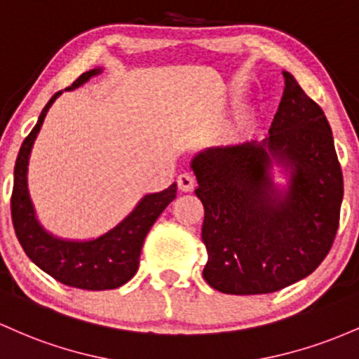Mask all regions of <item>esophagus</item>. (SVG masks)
Returning <instances> with one entry per match:
<instances>
[{
	"instance_id": "1",
	"label": "esophagus",
	"mask_w": 359,
	"mask_h": 359,
	"mask_svg": "<svg viewBox=\"0 0 359 359\" xmlns=\"http://www.w3.org/2000/svg\"><path fill=\"white\" fill-rule=\"evenodd\" d=\"M196 187V180L191 172H181L178 176V188L181 191H191Z\"/></svg>"
}]
</instances>
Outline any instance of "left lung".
I'll return each instance as SVG.
<instances>
[{
	"mask_svg": "<svg viewBox=\"0 0 359 359\" xmlns=\"http://www.w3.org/2000/svg\"><path fill=\"white\" fill-rule=\"evenodd\" d=\"M263 140L210 147L191 161L205 208L203 278L232 295L273 293L309 276L331 251L344 183L331 126L290 72ZM290 171L281 192L272 163Z\"/></svg>",
	"mask_w": 359,
	"mask_h": 359,
	"instance_id": "8db88e82",
	"label": "left lung"
}]
</instances>
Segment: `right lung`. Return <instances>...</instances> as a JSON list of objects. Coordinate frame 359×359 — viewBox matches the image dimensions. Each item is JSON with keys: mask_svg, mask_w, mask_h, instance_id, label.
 Listing matches in <instances>:
<instances>
[{"mask_svg": "<svg viewBox=\"0 0 359 359\" xmlns=\"http://www.w3.org/2000/svg\"><path fill=\"white\" fill-rule=\"evenodd\" d=\"M102 69H91L79 76L66 90H74L90 81ZM62 91L55 93L43 107L37 126L20 147L15 163L13 193H11V220L15 233L25 255L47 275L81 290H114L127 283L139 268L144 239L164 208L176 198V183L159 193H151L116 227L93 241H66L43 231L35 217L34 205L27 188V169L30 151L50 104Z\"/></svg>", "mask_w": 359, "mask_h": 359, "instance_id": "1", "label": "right lung"}]
</instances>
